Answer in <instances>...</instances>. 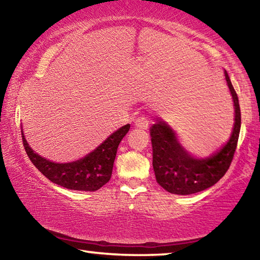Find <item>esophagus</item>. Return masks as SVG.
<instances>
[{
  "label": "esophagus",
  "mask_w": 260,
  "mask_h": 260,
  "mask_svg": "<svg viewBox=\"0 0 260 260\" xmlns=\"http://www.w3.org/2000/svg\"><path fill=\"white\" fill-rule=\"evenodd\" d=\"M149 124H150V120H149V118L147 116H144V114H142V116H140L135 119V126L138 127V128L148 129Z\"/></svg>",
  "instance_id": "obj_1"
}]
</instances>
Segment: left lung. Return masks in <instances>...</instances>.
I'll use <instances>...</instances> for the list:
<instances>
[{
	"mask_svg": "<svg viewBox=\"0 0 260 260\" xmlns=\"http://www.w3.org/2000/svg\"><path fill=\"white\" fill-rule=\"evenodd\" d=\"M235 109L234 128L230 141L221 150L206 159H197L183 150L174 131L162 121L150 127L152 166L156 180L166 191L177 195H190L217 183L230 169L237 147L241 129L239 98L231 79L225 72Z\"/></svg>",
	"mask_w": 260,
	"mask_h": 260,
	"instance_id": "obj_1",
	"label": "left lung"
}]
</instances>
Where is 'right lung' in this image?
I'll list each match as a JSON object with an SVG mask.
<instances>
[{"label":"right lung","mask_w":260,"mask_h":260,"mask_svg":"<svg viewBox=\"0 0 260 260\" xmlns=\"http://www.w3.org/2000/svg\"><path fill=\"white\" fill-rule=\"evenodd\" d=\"M129 124L122 126L80 160L59 164L46 159L29 148L23 136V144L33 165L51 182L72 190L95 191L107 183L112 174L114 158L120 141L129 131Z\"/></svg>","instance_id":"add662e5"}]
</instances>
